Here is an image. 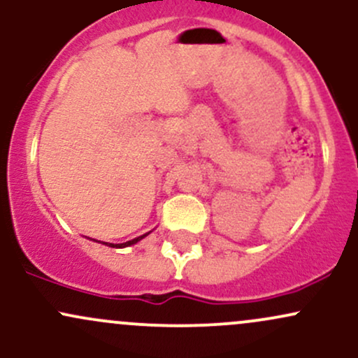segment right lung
I'll list each match as a JSON object with an SVG mask.
<instances>
[{
    "mask_svg": "<svg viewBox=\"0 0 358 358\" xmlns=\"http://www.w3.org/2000/svg\"><path fill=\"white\" fill-rule=\"evenodd\" d=\"M148 234H150V232H148ZM148 234H143V236L136 237V239H131V241H127V242H122V244H109V242H104V244H106V245H109V248H119V249H121V248H129V245L138 244L139 241L145 239V237L148 236ZM96 242H97V241H96ZM99 242H101V241H99Z\"/></svg>",
    "mask_w": 358,
    "mask_h": 358,
    "instance_id": "obj_1",
    "label": "right lung"
}]
</instances>
